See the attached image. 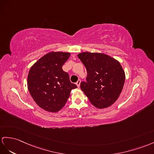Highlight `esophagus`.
Listing matches in <instances>:
<instances>
[{"label": "esophagus", "instance_id": "1", "mask_svg": "<svg viewBox=\"0 0 154 154\" xmlns=\"http://www.w3.org/2000/svg\"><path fill=\"white\" fill-rule=\"evenodd\" d=\"M80 82H81V80H78L77 81L76 83V84L77 85L78 87H80Z\"/></svg>", "mask_w": 154, "mask_h": 154}]
</instances>
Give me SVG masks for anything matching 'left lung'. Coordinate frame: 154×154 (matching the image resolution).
Instances as JSON below:
<instances>
[{"label": "left lung", "instance_id": "obj_1", "mask_svg": "<svg viewBox=\"0 0 154 154\" xmlns=\"http://www.w3.org/2000/svg\"><path fill=\"white\" fill-rule=\"evenodd\" d=\"M87 70L86 82L80 88L93 106H111L122 91L125 75L117 60L104 54L83 52L78 55Z\"/></svg>", "mask_w": 154, "mask_h": 154}]
</instances>
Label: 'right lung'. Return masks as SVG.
Wrapping results in <instances>:
<instances>
[{"label": "right lung", "mask_w": 154, "mask_h": 154, "mask_svg": "<svg viewBox=\"0 0 154 154\" xmlns=\"http://www.w3.org/2000/svg\"><path fill=\"white\" fill-rule=\"evenodd\" d=\"M70 55L65 52H50L41 57L29 70V93L35 103L45 110L59 111L65 106L71 90L77 88L62 69Z\"/></svg>", "instance_id": "obj_1"}]
</instances>
